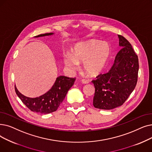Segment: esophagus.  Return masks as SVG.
Returning <instances> with one entry per match:
<instances>
[{"label": "esophagus", "instance_id": "esophagus-1", "mask_svg": "<svg viewBox=\"0 0 152 152\" xmlns=\"http://www.w3.org/2000/svg\"><path fill=\"white\" fill-rule=\"evenodd\" d=\"M81 82L83 84H88L89 83V80L88 79H82Z\"/></svg>", "mask_w": 152, "mask_h": 152}]
</instances>
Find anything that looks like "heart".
Segmentation results:
<instances>
[{"mask_svg": "<svg viewBox=\"0 0 152 152\" xmlns=\"http://www.w3.org/2000/svg\"><path fill=\"white\" fill-rule=\"evenodd\" d=\"M109 54V46L105 42L90 40L77 44L72 49V55H63V61L71 69H76L79 63H84L83 69L89 76L98 75L104 69Z\"/></svg>", "mask_w": 152, "mask_h": 152, "instance_id": "1", "label": "heart"}]
</instances>
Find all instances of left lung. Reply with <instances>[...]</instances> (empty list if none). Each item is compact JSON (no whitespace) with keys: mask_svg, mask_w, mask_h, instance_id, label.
<instances>
[{"mask_svg":"<svg viewBox=\"0 0 152 152\" xmlns=\"http://www.w3.org/2000/svg\"><path fill=\"white\" fill-rule=\"evenodd\" d=\"M118 36L122 48L117 53L113 66L107 73L100 74L92 81L95 87L93 105L97 109L110 110L121 106L137 83L138 56L127 39Z\"/></svg>","mask_w":152,"mask_h":152,"instance_id":"8db88e82","label":"left lung"}]
</instances>
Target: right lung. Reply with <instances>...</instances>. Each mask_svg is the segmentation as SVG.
Returning <instances> with one entry per match:
<instances>
[{
  "instance_id": "1",
  "label": "right lung",
  "mask_w": 152,
  "mask_h": 152,
  "mask_svg": "<svg viewBox=\"0 0 152 152\" xmlns=\"http://www.w3.org/2000/svg\"><path fill=\"white\" fill-rule=\"evenodd\" d=\"M53 33L40 34L35 37L48 36ZM76 78L60 76L56 80L52 88L46 93L41 96L30 98L26 97L20 92L15 86V91L18 97L22 102L30 110L40 114H49L57 110L61 103L64 99L68 90L74 84Z\"/></svg>"
}]
</instances>
